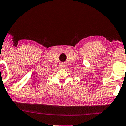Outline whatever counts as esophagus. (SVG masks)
I'll use <instances>...</instances> for the list:
<instances>
[{"label": "esophagus", "mask_w": 126, "mask_h": 126, "mask_svg": "<svg viewBox=\"0 0 126 126\" xmlns=\"http://www.w3.org/2000/svg\"><path fill=\"white\" fill-rule=\"evenodd\" d=\"M59 66H60V68H64L66 66L65 64V63H60Z\"/></svg>", "instance_id": "esophagus-1"}]
</instances>
